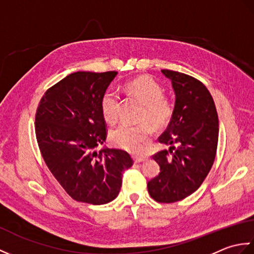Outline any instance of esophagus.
<instances>
[{
	"label": "esophagus",
	"mask_w": 254,
	"mask_h": 254,
	"mask_svg": "<svg viewBox=\"0 0 254 254\" xmlns=\"http://www.w3.org/2000/svg\"><path fill=\"white\" fill-rule=\"evenodd\" d=\"M133 160L135 164H138V163H142V161H144L145 158L144 157H133Z\"/></svg>",
	"instance_id": "1"
}]
</instances>
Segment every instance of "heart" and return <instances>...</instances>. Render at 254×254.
Here are the masks:
<instances>
[{
  "instance_id": "heart-1",
  "label": "heart",
  "mask_w": 254,
  "mask_h": 254,
  "mask_svg": "<svg viewBox=\"0 0 254 254\" xmlns=\"http://www.w3.org/2000/svg\"><path fill=\"white\" fill-rule=\"evenodd\" d=\"M124 90L144 105L141 120L147 121L136 126L121 124L110 133V139L116 146L127 152L141 153L153 135V127L148 121L158 128L166 127L174 115V102L164 95L163 86L147 75L127 80ZM120 102V96L116 90L107 89L102 94L100 110L106 122L112 124L118 121Z\"/></svg>"
}]
</instances>
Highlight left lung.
I'll return each instance as SVG.
<instances>
[{
    "label": "left lung",
    "instance_id": "obj_1",
    "mask_svg": "<svg viewBox=\"0 0 254 254\" xmlns=\"http://www.w3.org/2000/svg\"><path fill=\"white\" fill-rule=\"evenodd\" d=\"M171 79L176 105L167 130L158 141L169 150L153 155L160 167L148 181L149 195L159 203H175L201 187L212 168L217 150L218 116L205 85L185 73L161 69Z\"/></svg>",
    "mask_w": 254,
    "mask_h": 254
}]
</instances>
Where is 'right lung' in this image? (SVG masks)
Masks as SVG:
<instances>
[{"label":"right lung","instance_id":"add662e5","mask_svg":"<svg viewBox=\"0 0 254 254\" xmlns=\"http://www.w3.org/2000/svg\"><path fill=\"white\" fill-rule=\"evenodd\" d=\"M117 72H75L47 89L35 117L36 137L46 165L77 202L100 205L120 192L122 172L133 165L121 149L95 147L107 138L100 99Z\"/></svg>","mask_w":254,"mask_h":254}]
</instances>
